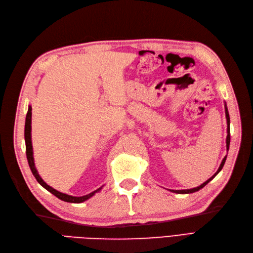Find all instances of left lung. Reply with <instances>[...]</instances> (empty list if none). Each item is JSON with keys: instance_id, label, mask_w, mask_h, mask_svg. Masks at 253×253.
<instances>
[{"instance_id": "1", "label": "left lung", "mask_w": 253, "mask_h": 253, "mask_svg": "<svg viewBox=\"0 0 253 253\" xmlns=\"http://www.w3.org/2000/svg\"><path fill=\"white\" fill-rule=\"evenodd\" d=\"M225 113H226V118H227V125H228V127H227V139H226V142H227V150H229V144H230V117H229V113H228V109H227V105H225ZM226 158H227V156H225L224 157V159H223V162H221V164H220V166H219V168H218V170L216 171V173L214 174L212 177H210L208 180L207 181H205L203 185H201V186H198V187H196V188H193V189H187V190H171L172 192H174V193H178V194H189V193H193V192H196V191H198V190H201L202 188H204L207 183H208L210 180H212L214 177H215V176L220 172V170L223 169V167H224V165H225V162H226Z\"/></svg>"}]
</instances>
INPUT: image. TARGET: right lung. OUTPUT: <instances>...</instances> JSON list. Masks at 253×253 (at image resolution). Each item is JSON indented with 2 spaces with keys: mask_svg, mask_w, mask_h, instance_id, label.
<instances>
[{
  "mask_svg": "<svg viewBox=\"0 0 253 253\" xmlns=\"http://www.w3.org/2000/svg\"><path fill=\"white\" fill-rule=\"evenodd\" d=\"M24 136H25V144H26V156H27V160H28V165H29L30 170H32L37 181L39 182L43 188H45L47 191H49L51 194H53L55 196H57L58 198H60L61 201H64V202H67V203H75V204L83 203L102 189V187L99 188V189L95 190L94 192H91V193H89L87 195H84V196H72V195H67V194L62 193V192H59V191H57L53 188H51L50 186H48L47 183L41 178V176L39 175V173H38L36 167H35L34 155H33L34 152H33V144H32V106H30V105L28 106V112L26 114Z\"/></svg>",
  "mask_w": 253,
  "mask_h": 253,
  "instance_id": "add662e5",
  "label": "right lung"
}]
</instances>
